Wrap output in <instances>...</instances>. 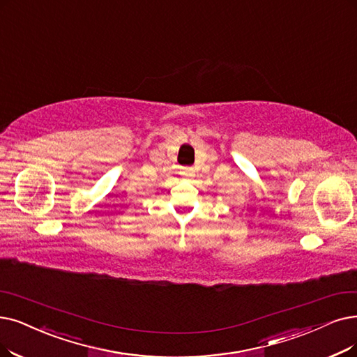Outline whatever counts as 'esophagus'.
<instances>
[{
  "label": "esophagus",
  "mask_w": 357,
  "mask_h": 357,
  "mask_svg": "<svg viewBox=\"0 0 357 357\" xmlns=\"http://www.w3.org/2000/svg\"><path fill=\"white\" fill-rule=\"evenodd\" d=\"M181 174L188 176V177H192L193 176V169L192 168H181Z\"/></svg>",
  "instance_id": "obj_1"
}]
</instances>
